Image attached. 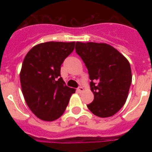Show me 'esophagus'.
Listing matches in <instances>:
<instances>
[{
    "instance_id": "esophagus-1",
    "label": "esophagus",
    "mask_w": 152,
    "mask_h": 152,
    "mask_svg": "<svg viewBox=\"0 0 152 152\" xmlns=\"http://www.w3.org/2000/svg\"><path fill=\"white\" fill-rule=\"evenodd\" d=\"M83 91H84V90H83V88L82 87V86H80V87L77 88V91H78V92H80V93L83 92Z\"/></svg>"
}]
</instances>
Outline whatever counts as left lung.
I'll return each instance as SVG.
<instances>
[{
  "label": "left lung",
  "mask_w": 152,
  "mask_h": 152,
  "mask_svg": "<svg viewBox=\"0 0 152 152\" xmlns=\"http://www.w3.org/2000/svg\"><path fill=\"white\" fill-rule=\"evenodd\" d=\"M76 52L88 70L94 100L87 105L95 115L108 118L124 106L132 83L129 62L106 43L76 42Z\"/></svg>",
  "instance_id": "1"
}]
</instances>
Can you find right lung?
Returning <instances> with one entry per match:
<instances>
[{"label":"right lung","mask_w":152,"mask_h":152,"mask_svg":"<svg viewBox=\"0 0 152 152\" xmlns=\"http://www.w3.org/2000/svg\"><path fill=\"white\" fill-rule=\"evenodd\" d=\"M74 47V42H44L34 46L23 60L20 72L23 95L31 110L42 120L59 118L76 91L61 77V64Z\"/></svg>","instance_id":"obj_1"}]
</instances>
